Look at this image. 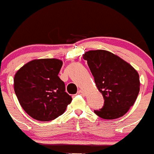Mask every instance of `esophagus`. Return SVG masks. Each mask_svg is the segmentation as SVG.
<instances>
[{"label": "esophagus", "mask_w": 154, "mask_h": 154, "mask_svg": "<svg viewBox=\"0 0 154 154\" xmlns=\"http://www.w3.org/2000/svg\"><path fill=\"white\" fill-rule=\"evenodd\" d=\"M78 94L79 95H81V96H84V95H85V93H84V92L82 90H79Z\"/></svg>", "instance_id": "34e87169"}]
</instances>
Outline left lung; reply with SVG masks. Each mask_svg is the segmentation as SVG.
Segmentation results:
<instances>
[{"label": "left lung", "mask_w": 154, "mask_h": 154, "mask_svg": "<svg viewBox=\"0 0 154 154\" xmlns=\"http://www.w3.org/2000/svg\"><path fill=\"white\" fill-rule=\"evenodd\" d=\"M98 90L105 99L103 107L94 112L102 119L123 116L134 104L140 92V77L130 64L106 50H91L83 55Z\"/></svg>", "instance_id": "obj_1"}]
</instances>
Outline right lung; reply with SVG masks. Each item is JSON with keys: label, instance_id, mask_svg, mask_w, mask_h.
Here are the masks:
<instances>
[{"label": "right lung", "instance_id": "obj_1", "mask_svg": "<svg viewBox=\"0 0 154 154\" xmlns=\"http://www.w3.org/2000/svg\"><path fill=\"white\" fill-rule=\"evenodd\" d=\"M62 61L41 58L30 61L17 71L14 89L23 109L34 119L51 121L62 115L72 102L58 77Z\"/></svg>", "mask_w": 154, "mask_h": 154}]
</instances>
